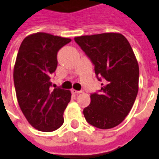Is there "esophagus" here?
Listing matches in <instances>:
<instances>
[{
  "mask_svg": "<svg viewBox=\"0 0 159 159\" xmlns=\"http://www.w3.org/2000/svg\"><path fill=\"white\" fill-rule=\"evenodd\" d=\"M71 93H73V94H79V93H80L81 91H77V90L75 89H72Z\"/></svg>",
  "mask_w": 159,
  "mask_h": 159,
  "instance_id": "34e87169",
  "label": "esophagus"
}]
</instances>
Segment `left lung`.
Masks as SVG:
<instances>
[{
	"instance_id": "obj_1",
	"label": "left lung",
	"mask_w": 159,
	"mask_h": 159,
	"mask_svg": "<svg viewBox=\"0 0 159 159\" xmlns=\"http://www.w3.org/2000/svg\"><path fill=\"white\" fill-rule=\"evenodd\" d=\"M75 41L94 65L100 93L90 95L84 109L88 123L99 129H111L125 120L139 90V65L130 43L119 33L75 37Z\"/></svg>"
}]
</instances>
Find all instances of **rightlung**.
Returning <instances> with one entry per match:
<instances>
[{
  "mask_svg": "<svg viewBox=\"0 0 159 159\" xmlns=\"http://www.w3.org/2000/svg\"><path fill=\"white\" fill-rule=\"evenodd\" d=\"M70 39L36 33L20 45L14 67V83L20 107L30 125L40 131L57 130L64 122L70 90L52 89L51 76L57 67L58 51Z\"/></svg>",
  "mask_w": 159,
  "mask_h": 159,
  "instance_id": "right-lung-1",
  "label": "right lung"
}]
</instances>
